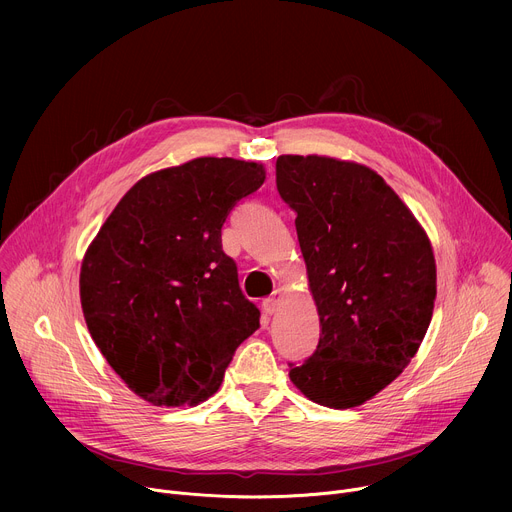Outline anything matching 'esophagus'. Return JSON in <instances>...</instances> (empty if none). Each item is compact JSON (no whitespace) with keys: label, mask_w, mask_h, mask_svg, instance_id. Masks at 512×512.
I'll list each match as a JSON object with an SVG mask.
<instances>
[{"label":"esophagus","mask_w":512,"mask_h":512,"mask_svg":"<svg viewBox=\"0 0 512 512\" xmlns=\"http://www.w3.org/2000/svg\"><path fill=\"white\" fill-rule=\"evenodd\" d=\"M279 300H281V291L275 289L269 298L263 300V304H261V306H263V312H265V314H273V312L277 310V306H279Z\"/></svg>","instance_id":"1"}]
</instances>
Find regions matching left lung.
Segmentation results:
<instances>
[{"mask_svg": "<svg viewBox=\"0 0 512 512\" xmlns=\"http://www.w3.org/2000/svg\"><path fill=\"white\" fill-rule=\"evenodd\" d=\"M277 192L294 210L320 342L289 379L332 409L362 405L415 356L433 314L435 259L417 218L371 168L279 156Z\"/></svg>", "mask_w": 512, "mask_h": 512, "instance_id": "obj_1", "label": "left lung"}]
</instances>
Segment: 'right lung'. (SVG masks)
I'll list each match as a JSON object with an SVG mask.
<instances>
[{"mask_svg": "<svg viewBox=\"0 0 512 512\" xmlns=\"http://www.w3.org/2000/svg\"><path fill=\"white\" fill-rule=\"evenodd\" d=\"M265 168L196 158L141 178L115 206L81 265L87 328L111 369L152 405L214 395L237 346L259 328L221 229Z\"/></svg>", "mask_w": 512, "mask_h": 512, "instance_id": "right-lung-1", "label": "right lung"}]
</instances>
